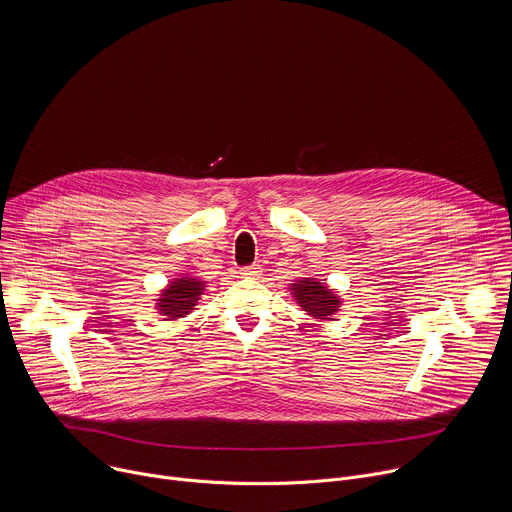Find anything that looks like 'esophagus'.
Listing matches in <instances>:
<instances>
[{
  "label": "esophagus",
  "mask_w": 512,
  "mask_h": 512,
  "mask_svg": "<svg viewBox=\"0 0 512 512\" xmlns=\"http://www.w3.org/2000/svg\"><path fill=\"white\" fill-rule=\"evenodd\" d=\"M239 273H241V277H257V275H261V267H259V265L241 267V269H239Z\"/></svg>",
  "instance_id": "obj_1"
}]
</instances>
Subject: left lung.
<instances>
[{
    "mask_svg": "<svg viewBox=\"0 0 512 512\" xmlns=\"http://www.w3.org/2000/svg\"><path fill=\"white\" fill-rule=\"evenodd\" d=\"M287 289L296 304H300V308L316 320H332V316L342 306L336 291L316 277H300L294 283H289Z\"/></svg>",
    "mask_w": 512,
    "mask_h": 512,
    "instance_id": "left-lung-1",
    "label": "left lung"
}]
</instances>
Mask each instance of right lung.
I'll return each mask as SVG.
<instances>
[{"mask_svg": "<svg viewBox=\"0 0 512 512\" xmlns=\"http://www.w3.org/2000/svg\"><path fill=\"white\" fill-rule=\"evenodd\" d=\"M206 289V281L190 273H180L160 291L156 298V310L164 320L186 318L198 304Z\"/></svg>", "mask_w": 512, "mask_h": 512, "instance_id": "add662e5", "label": "right lung"}]
</instances>
